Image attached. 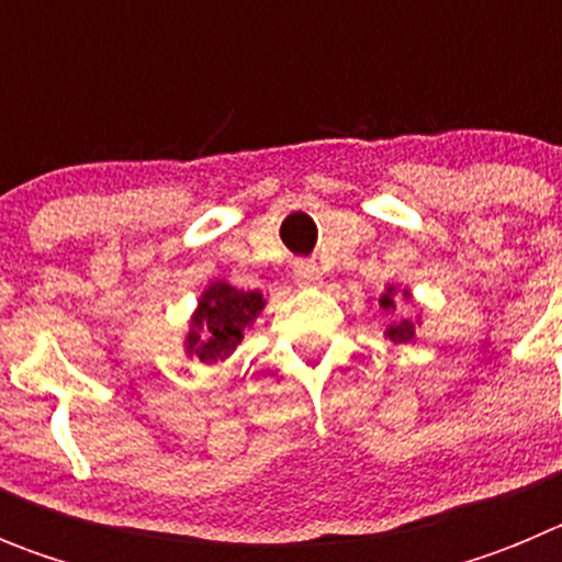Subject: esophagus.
Instances as JSON below:
<instances>
[{
  "instance_id": "esophagus-1",
  "label": "esophagus",
  "mask_w": 562,
  "mask_h": 562,
  "mask_svg": "<svg viewBox=\"0 0 562 562\" xmlns=\"http://www.w3.org/2000/svg\"><path fill=\"white\" fill-rule=\"evenodd\" d=\"M292 276H295V281L301 286L321 284V270H317L315 261H295V267H292Z\"/></svg>"
}]
</instances>
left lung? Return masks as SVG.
<instances>
[{
	"mask_svg": "<svg viewBox=\"0 0 562 562\" xmlns=\"http://www.w3.org/2000/svg\"><path fill=\"white\" fill-rule=\"evenodd\" d=\"M394 295H396V286H389V290H385V295L380 297V306L385 312H391V310H396V301H394ZM402 295L405 297H411V292L408 290H402ZM416 324H419V321H414V317H408V315H400L394 321V324L389 326V329H385V337H389V340H394V342H411L416 337Z\"/></svg>",
	"mask_w": 562,
	"mask_h": 562,
	"instance_id": "obj_1",
	"label": "left lung"
}]
</instances>
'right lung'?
Segmentation results:
<instances>
[{"mask_svg": "<svg viewBox=\"0 0 562 562\" xmlns=\"http://www.w3.org/2000/svg\"><path fill=\"white\" fill-rule=\"evenodd\" d=\"M265 295L258 290H236L227 281H213L200 295V306L191 317L186 335V355L200 362H220L236 351L247 326L265 310Z\"/></svg>", "mask_w": 562, "mask_h": 562, "instance_id": "1", "label": "right lung"}]
</instances>
